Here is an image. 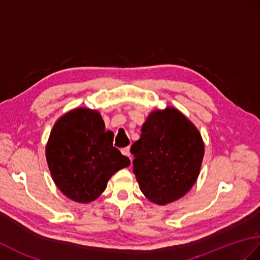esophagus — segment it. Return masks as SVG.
Masks as SVG:
<instances>
[{
    "label": "esophagus",
    "instance_id": "34e87169",
    "mask_svg": "<svg viewBox=\"0 0 260 260\" xmlns=\"http://www.w3.org/2000/svg\"><path fill=\"white\" fill-rule=\"evenodd\" d=\"M120 152H122V154L124 156H129L131 155V152H129V147H124L120 149Z\"/></svg>",
    "mask_w": 260,
    "mask_h": 260
}]
</instances>
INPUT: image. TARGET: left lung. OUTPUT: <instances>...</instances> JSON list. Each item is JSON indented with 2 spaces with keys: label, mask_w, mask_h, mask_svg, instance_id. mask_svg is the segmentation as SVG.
I'll return each mask as SVG.
<instances>
[{
  "label": "left lung",
  "mask_w": 260,
  "mask_h": 260,
  "mask_svg": "<svg viewBox=\"0 0 260 260\" xmlns=\"http://www.w3.org/2000/svg\"><path fill=\"white\" fill-rule=\"evenodd\" d=\"M133 173L150 202L166 205L183 197L201 171L204 143L198 129L179 111H155L131 147Z\"/></svg>",
  "instance_id": "8db88e82"
}]
</instances>
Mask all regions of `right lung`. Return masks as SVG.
<instances>
[{"label":"right lung","instance_id":"add662e5","mask_svg":"<svg viewBox=\"0 0 260 260\" xmlns=\"http://www.w3.org/2000/svg\"><path fill=\"white\" fill-rule=\"evenodd\" d=\"M101 114L76 108L54 125L46 145V159L54 183L72 201L89 203L105 190L108 179L131 164L113 146Z\"/></svg>","mask_w":260,"mask_h":260}]
</instances>
